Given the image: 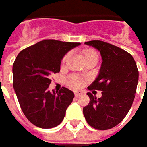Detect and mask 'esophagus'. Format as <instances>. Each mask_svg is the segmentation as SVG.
Here are the masks:
<instances>
[{
	"mask_svg": "<svg viewBox=\"0 0 147 147\" xmlns=\"http://www.w3.org/2000/svg\"><path fill=\"white\" fill-rule=\"evenodd\" d=\"M82 94H83V92H80V91H75V92H74V95H75L76 98H79V97L81 96Z\"/></svg>",
	"mask_w": 147,
	"mask_h": 147,
	"instance_id": "1",
	"label": "esophagus"
}]
</instances>
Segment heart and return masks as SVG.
<instances>
[{"instance_id":"obj_1","label":"heart","mask_w":147,"mask_h":147,"mask_svg":"<svg viewBox=\"0 0 147 147\" xmlns=\"http://www.w3.org/2000/svg\"><path fill=\"white\" fill-rule=\"evenodd\" d=\"M89 53H92V51H87V52H86L85 55H87V54H89ZM69 57H70V54L68 53V54H67V55L64 56V58H63L62 61H63V62L67 61V60ZM69 85H70L72 87H75V88H77V87H80V86H81V81H80L79 79L73 77V78H71V79H70V80H69Z\"/></svg>"}]
</instances>
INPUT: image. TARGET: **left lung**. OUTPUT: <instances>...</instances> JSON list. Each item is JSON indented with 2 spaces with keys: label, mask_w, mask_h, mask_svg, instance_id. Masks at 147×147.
<instances>
[{
  "label": "left lung",
  "mask_w": 147,
  "mask_h": 147,
  "mask_svg": "<svg viewBox=\"0 0 147 147\" xmlns=\"http://www.w3.org/2000/svg\"><path fill=\"white\" fill-rule=\"evenodd\" d=\"M85 43L100 52L103 62L98 77L88 86L89 90L102 91V97L97 98L88 92L90 103L83 113L91 127L110 129L124 119L133 105L139 71L133 56L124 49L99 40Z\"/></svg>",
  "instance_id": "8db88e82"
}]
</instances>
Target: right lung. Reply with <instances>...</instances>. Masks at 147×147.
I'll return each instance as SVG.
<instances>
[{
  "mask_svg": "<svg viewBox=\"0 0 147 147\" xmlns=\"http://www.w3.org/2000/svg\"><path fill=\"white\" fill-rule=\"evenodd\" d=\"M80 42L43 40L17 55L13 65V88L26 118L41 128H52L63 120L74 94L66 87L50 92L52 74L60 72L61 61Z\"/></svg>",
  "mask_w": 147,
  "mask_h": 147,
  "instance_id": "obj_1",
  "label": "right lung"
}]
</instances>
